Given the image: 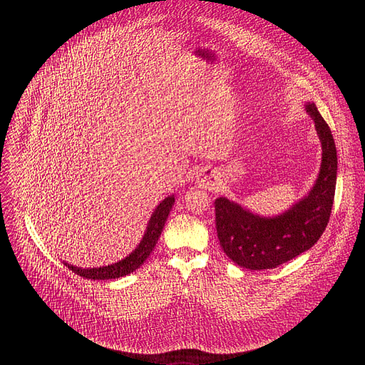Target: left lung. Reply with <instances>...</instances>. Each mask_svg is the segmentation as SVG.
Here are the masks:
<instances>
[{
	"instance_id": "obj_1",
	"label": "left lung",
	"mask_w": 365,
	"mask_h": 365,
	"mask_svg": "<svg viewBox=\"0 0 365 365\" xmlns=\"http://www.w3.org/2000/svg\"><path fill=\"white\" fill-rule=\"evenodd\" d=\"M304 111L315 123L322 160L315 183L303 197L273 217L255 214L224 196L215 199L220 244L240 267L274 269L314 247L328 225L336 186V147L315 102H304Z\"/></svg>"
}]
</instances>
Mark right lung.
<instances>
[{"label": "right lung", "mask_w": 365, "mask_h": 365, "mask_svg": "<svg viewBox=\"0 0 365 365\" xmlns=\"http://www.w3.org/2000/svg\"><path fill=\"white\" fill-rule=\"evenodd\" d=\"M173 205H175V195H170V196L165 197L158 206H155V210L153 211V214L147 222V227H145L141 241L133 250V252H130L125 258L120 259V262L108 264V266L91 267V269H82V267H78V266L63 262L65 266L69 270H72L73 273H76L78 276H81L83 279H91V280L118 279V277H124V276L135 272L145 262L150 252L154 250L155 244H158L159 237L165 228V224L168 221V217L172 211Z\"/></svg>", "instance_id": "1"}]
</instances>
